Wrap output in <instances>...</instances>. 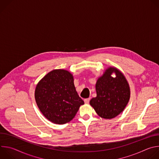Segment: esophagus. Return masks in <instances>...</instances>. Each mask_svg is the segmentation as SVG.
Here are the masks:
<instances>
[{
  "mask_svg": "<svg viewBox=\"0 0 159 159\" xmlns=\"http://www.w3.org/2000/svg\"><path fill=\"white\" fill-rule=\"evenodd\" d=\"M89 101H90V98H87V99H84V102L85 104H89Z\"/></svg>",
  "mask_w": 159,
  "mask_h": 159,
  "instance_id": "obj_1",
  "label": "esophagus"
}]
</instances>
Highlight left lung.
Masks as SVG:
<instances>
[{
	"label": "left lung",
	"instance_id": "1",
	"mask_svg": "<svg viewBox=\"0 0 159 159\" xmlns=\"http://www.w3.org/2000/svg\"><path fill=\"white\" fill-rule=\"evenodd\" d=\"M115 73V78L111 75ZM97 96L90 104L104 119H112L124 110L130 98L129 84L124 75L115 67H109L96 84Z\"/></svg>",
	"mask_w": 159,
	"mask_h": 159
}]
</instances>
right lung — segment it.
Wrapping results in <instances>:
<instances>
[{"instance_id":"right-lung-1","label":"right lung","mask_w":159,"mask_h":159,"mask_svg":"<svg viewBox=\"0 0 159 159\" xmlns=\"http://www.w3.org/2000/svg\"><path fill=\"white\" fill-rule=\"evenodd\" d=\"M34 97L44 116L59 125L70 122L84 104L76 91L72 74L63 69L45 75L36 87Z\"/></svg>"}]
</instances>
